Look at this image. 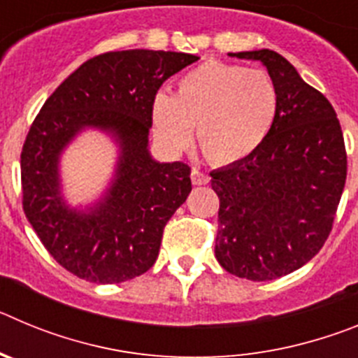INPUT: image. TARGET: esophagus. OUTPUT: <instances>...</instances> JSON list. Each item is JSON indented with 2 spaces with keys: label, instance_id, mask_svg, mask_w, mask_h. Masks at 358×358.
<instances>
[{
  "label": "esophagus",
  "instance_id": "1",
  "mask_svg": "<svg viewBox=\"0 0 358 358\" xmlns=\"http://www.w3.org/2000/svg\"><path fill=\"white\" fill-rule=\"evenodd\" d=\"M192 182H194L195 186H202V185H208L210 182V176L204 172H201L199 169H194L192 170Z\"/></svg>",
  "mask_w": 358,
  "mask_h": 358
}]
</instances>
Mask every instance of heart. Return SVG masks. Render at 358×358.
Wrapping results in <instances>:
<instances>
[{
  "mask_svg": "<svg viewBox=\"0 0 358 358\" xmlns=\"http://www.w3.org/2000/svg\"><path fill=\"white\" fill-rule=\"evenodd\" d=\"M280 110V91L264 69L208 61L177 82L176 94L152 100L154 136L179 152L192 140L215 164H233L255 154L273 131Z\"/></svg>",
  "mask_w": 358,
  "mask_h": 358,
  "instance_id": "b5f03b06",
  "label": "heart"
}]
</instances>
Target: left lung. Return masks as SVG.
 Returning a JSON list of instances; mask_svg holds the SVG:
<instances>
[{"label": "left lung", "mask_w": 358, "mask_h": 358, "mask_svg": "<svg viewBox=\"0 0 358 358\" xmlns=\"http://www.w3.org/2000/svg\"><path fill=\"white\" fill-rule=\"evenodd\" d=\"M258 61L280 91L273 131L240 163L213 170L220 199L215 258L251 281L287 276L327 242L346 182V148L334 107L273 50L229 53Z\"/></svg>", "instance_id": "1"}]
</instances>
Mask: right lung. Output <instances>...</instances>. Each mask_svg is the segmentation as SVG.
Returning a JSON list of instances; mask_svg holds the SVG:
<instances>
[{"label":"right lung","instance_id":"add662e5","mask_svg":"<svg viewBox=\"0 0 358 358\" xmlns=\"http://www.w3.org/2000/svg\"><path fill=\"white\" fill-rule=\"evenodd\" d=\"M197 59L154 50L93 57L53 91L31 123L21 152L23 210L44 248L75 276L122 283L156 262L164 226L192 181L188 164L150 156L152 100L166 78ZM87 128L110 135L119 159L103 197L73 208L62 195L60 156Z\"/></svg>","mask_w":358,"mask_h":358}]
</instances>
